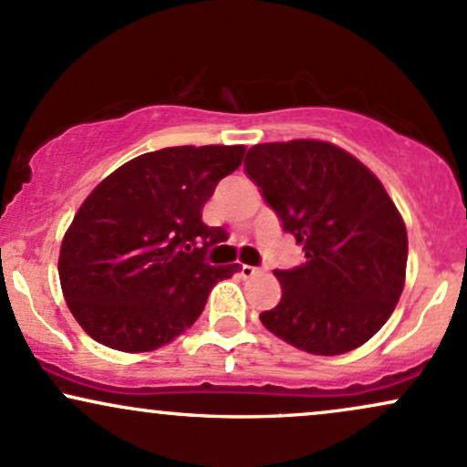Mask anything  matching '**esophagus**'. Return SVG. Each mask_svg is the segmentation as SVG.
Masks as SVG:
<instances>
[{"label":"esophagus","mask_w":467,"mask_h":467,"mask_svg":"<svg viewBox=\"0 0 467 467\" xmlns=\"http://www.w3.org/2000/svg\"><path fill=\"white\" fill-rule=\"evenodd\" d=\"M239 272H241V276H244V278H250V276H254L256 275V272H259V267H254V265H241L239 267Z\"/></svg>","instance_id":"1"}]
</instances>
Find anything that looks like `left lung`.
Returning a JSON list of instances; mask_svg holds the SVG:
<instances>
[{
	"instance_id": "1",
	"label": "left lung",
	"mask_w": 467,
	"mask_h": 467,
	"mask_svg": "<svg viewBox=\"0 0 467 467\" xmlns=\"http://www.w3.org/2000/svg\"><path fill=\"white\" fill-rule=\"evenodd\" d=\"M244 166L305 252L303 265L275 270L283 296L261 323L316 356L364 345L393 314L409 256L406 226L382 182L320 140L254 144Z\"/></svg>"
}]
</instances>
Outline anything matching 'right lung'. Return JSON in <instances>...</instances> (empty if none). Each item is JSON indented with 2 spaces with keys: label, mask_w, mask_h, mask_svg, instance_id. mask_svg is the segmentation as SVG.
<instances>
[{
  "label": "right lung",
  "mask_w": 467,
  "mask_h": 467,
  "mask_svg": "<svg viewBox=\"0 0 467 467\" xmlns=\"http://www.w3.org/2000/svg\"><path fill=\"white\" fill-rule=\"evenodd\" d=\"M245 147H169L107 175L78 208L58 256L69 312L100 345L153 351L200 318L208 294L239 265L206 264L226 241L202 222L219 180Z\"/></svg>",
  "instance_id": "add662e5"
}]
</instances>
